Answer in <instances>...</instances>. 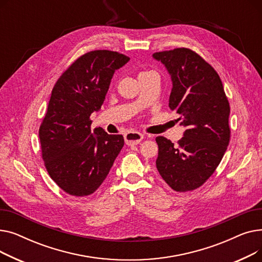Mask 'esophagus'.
I'll return each instance as SVG.
<instances>
[{"instance_id": "esophagus-1", "label": "esophagus", "mask_w": 262, "mask_h": 262, "mask_svg": "<svg viewBox=\"0 0 262 262\" xmlns=\"http://www.w3.org/2000/svg\"><path fill=\"white\" fill-rule=\"evenodd\" d=\"M143 139V135L137 132H129L125 135V142L127 145H137Z\"/></svg>"}]
</instances>
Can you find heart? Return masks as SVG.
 Here are the masks:
<instances>
[{
    "label": "heart",
    "instance_id": "1",
    "mask_svg": "<svg viewBox=\"0 0 262 262\" xmlns=\"http://www.w3.org/2000/svg\"><path fill=\"white\" fill-rule=\"evenodd\" d=\"M143 73H146V72H142V73H140V74H143Z\"/></svg>",
    "mask_w": 262,
    "mask_h": 262
}]
</instances>
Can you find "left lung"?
Wrapping results in <instances>:
<instances>
[{"mask_svg":"<svg viewBox=\"0 0 262 262\" xmlns=\"http://www.w3.org/2000/svg\"><path fill=\"white\" fill-rule=\"evenodd\" d=\"M172 79L169 107L186 127L177 144L157 137L156 167L173 190L201 187L221 162L230 138L229 103L222 80L199 54L186 48L157 52Z\"/></svg>","mask_w":262,"mask_h":262,"instance_id":"left-lung-1","label":"left lung"}]
</instances>
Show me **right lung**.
I'll return each mask as SVG.
<instances>
[{
  "label": "right lung",
  "mask_w": 262,
  "mask_h": 262,
  "mask_svg": "<svg viewBox=\"0 0 262 262\" xmlns=\"http://www.w3.org/2000/svg\"><path fill=\"white\" fill-rule=\"evenodd\" d=\"M129 57L107 50L77 58L55 84L39 128L41 154L52 180L64 192L86 196L98 189L124 145L122 135L91 133L90 116L104 103L110 81Z\"/></svg>",
  "instance_id": "add662e5"
}]
</instances>
